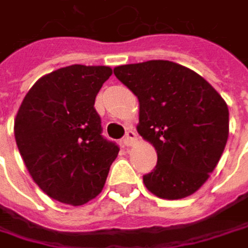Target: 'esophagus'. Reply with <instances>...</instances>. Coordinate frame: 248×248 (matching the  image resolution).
<instances>
[{"mask_svg":"<svg viewBox=\"0 0 248 248\" xmlns=\"http://www.w3.org/2000/svg\"><path fill=\"white\" fill-rule=\"evenodd\" d=\"M136 139H138V135H136V132H135L133 129H129V130L126 132V135H124V143L126 145V146H132V145L136 142Z\"/></svg>","mask_w":248,"mask_h":248,"instance_id":"obj_1","label":"esophagus"}]
</instances>
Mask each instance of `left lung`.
<instances>
[{"instance_id": "left-lung-1", "label": "left lung", "mask_w": 248, "mask_h": 248, "mask_svg": "<svg viewBox=\"0 0 248 248\" xmlns=\"http://www.w3.org/2000/svg\"><path fill=\"white\" fill-rule=\"evenodd\" d=\"M113 73L138 96V133L158 154L154 171L143 175L145 186L165 200L198 191L228 139L223 97L205 78L168 60L118 66Z\"/></svg>"}]
</instances>
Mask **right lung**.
Masks as SVG:
<instances>
[{
    "label": "right lung",
    "mask_w": 248,
    "mask_h": 248,
    "mask_svg": "<svg viewBox=\"0 0 248 248\" xmlns=\"http://www.w3.org/2000/svg\"><path fill=\"white\" fill-rule=\"evenodd\" d=\"M108 66L73 64L38 78L14 122L18 151L34 182L53 200L83 205L97 197L119 146L102 136L94 99Z\"/></svg>",
    "instance_id": "right-lung-1"
}]
</instances>
